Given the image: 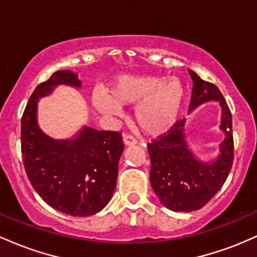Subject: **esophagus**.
Segmentation results:
<instances>
[{
	"label": "esophagus",
	"mask_w": 257,
	"mask_h": 257,
	"mask_svg": "<svg viewBox=\"0 0 257 257\" xmlns=\"http://www.w3.org/2000/svg\"><path fill=\"white\" fill-rule=\"evenodd\" d=\"M123 141H124V144L126 146H131V145H135V144L138 143V140H137V138L135 137H133V135H124V137H123Z\"/></svg>",
	"instance_id": "34e87169"
}]
</instances>
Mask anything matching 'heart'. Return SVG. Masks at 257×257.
<instances>
[{
    "mask_svg": "<svg viewBox=\"0 0 257 257\" xmlns=\"http://www.w3.org/2000/svg\"><path fill=\"white\" fill-rule=\"evenodd\" d=\"M185 89L176 78L157 76H123L118 77L107 93H96L93 102L99 111L117 114L120 105L135 107V119L144 132L151 135L164 134L173 128L181 112Z\"/></svg>",
    "mask_w": 257,
    "mask_h": 257,
    "instance_id": "b5f03b06",
    "label": "heart"
}]
</instances>
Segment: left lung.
Returning <instances> with one entry per match:
<instances>
[{"instance_id":"8db88e82","label":"left lung","mask_w":257,"mask_h":257,"mask_svg":"<svg viewBox=\"0 0 257 257\" xmlns=\"http://www.w3.org/2000/svg\"><path fill=\"white\" fill-rule=\"evenodd\" d=\"M193 82L190 112L206 101H219L221 106V131L225 139L220 145V156L211 163L196 159L187 149L185 119H179L170 131L159 135L147 145L151 172L150 180L162 204L173 211L198 210L219 192L231 172L233 145L232 113L222 93L216 85L203 81L188 70Z\"/></svg>"}]
</instances>
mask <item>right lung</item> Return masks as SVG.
Listing matches in <instances>:
<instances>
[{
	"label": "right lung",
	"instance_id": "add662e5",
	"mask_svg": "<svg viewBox=\"0 0 257 257\" xmlns=\"http://www.w3.org/2000/svg\"><path fill=\"white\" fill-rule=\"evenodd\" d=\"M59 84L81 87L69 70L54 72L36 87L22 117V156L26 175L38 196L71 216L99 213L110 202L124 144L118 132L84 126L71 140H54L37 124V101Z\"/></svg>",
	"mask_w": 257,
	"mask_h": 257
}]
</instances>
